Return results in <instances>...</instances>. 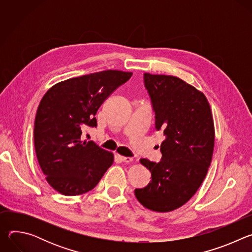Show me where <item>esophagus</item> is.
<instances>
[{
	"mask_svg": "<svg viewBox=\"0 0 252 252\" xmlns=\"http://www.w3.org/2000/svg\"><path fill=\"white\" fill-rule=\"evenodd\" d=\"M118 158H120V160H122V161H124V162H126V163L132 161V158H127V157L120 156V155H118Z\"/></svg>",
	"mask_w": 252,
	"mask_h": 252,
	"instance_id": "obj_1",
	"label": "esophagus"
}]
</instances>
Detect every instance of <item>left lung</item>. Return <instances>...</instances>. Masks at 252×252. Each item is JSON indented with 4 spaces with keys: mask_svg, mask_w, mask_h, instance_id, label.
Masks as SVG:
<instances>
[{
    "mask_svg": "<svg viewBox=\"0 0 252 252\" xmlns=\"http://www.w3.org/2000/svg\"><path fill=\"white\" fill-rule=\"evenodd\" d=\"M156 114L157 130L163 129L159 162L139 161L152 172V182L135 189L148 209L168 212L187 203L201 186L211 162L214 126L205 95L177 77L143 74Z\"/></svg>",
    "mask_w": 252,
    "mask_h": 252,
    "instance_id": "1",
    "label": "left lung"
}]
</instances>
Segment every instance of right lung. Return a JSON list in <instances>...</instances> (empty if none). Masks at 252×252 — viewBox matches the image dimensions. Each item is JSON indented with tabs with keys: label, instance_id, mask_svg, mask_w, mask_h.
Listing matches in <instances>:
<instances>
[{
	"label": "right lung",
	"instance_id": "1",
	"mask_svg": "<svg viewBox=\"0 0 252 252\" xmlns=\"http://www.w3.org/2000/svg\"><path fill=\"white\" fill-rule=\"evenodd\" d=\"M132 73L107 69L53 86L34 120L33 140L49 185L63 195L92 190L113 162L114 155L94 141H82V129L96 126L99 106Z\"/></svg>",
	"mask_w": 252,
	"mask_h": 252
}]
</instances>
